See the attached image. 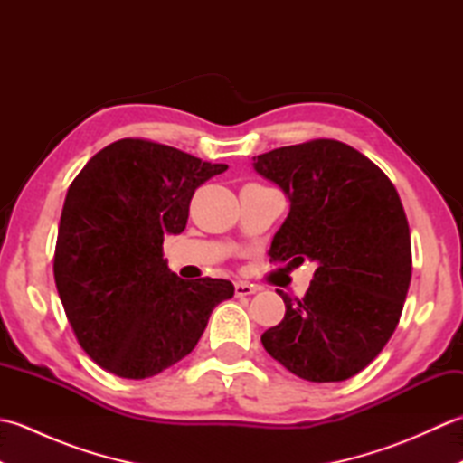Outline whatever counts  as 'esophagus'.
Returning <instances> with one entry per match:
<instances>
[{"mask_svg": "<svg viewBox=\"0 0 463 463\" xmlns=\"http://www.w3.org/2000/svg\"><path fill=\"white\" fill-rule=\"evenodd\" d=\"M254 292H259V287H254V284L242 282V280L234 284V294H237V297H250Z\"/></svg>", "mask_w": 463, "mask_h": 463, "instance_id": "esophagus-1", "label": "esophagus"}]
</instances>
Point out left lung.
Instances as JSON below:
<instances>
[{
	"mask_svg": "<svg viewBox=\"0 0 463 463\" xmlns=\"http://www.w3.org/2000/svg\"><path fill=\"white\" fill-rule=\"evenodd\" d=\"M252 166L290 203L270 259L317 262L302 300L279 290L287 312L262 346L298 378L348 380L386 346L410 288V226L396 186L332 139L280 146Z\"/></svg>",
	"mask_w": 463,
	"mask_h": 463,
	"instance_id": "left-lung-1",
	"label": "left lung"
}]
</instances>
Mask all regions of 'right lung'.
Instances as JSON below:
<instances>
[{"instance_id": "right-lung-1", "label": "right lung", "mask_w": 463, "mask_h": 463, "mask_svg": "<svg viewBox=\"0 0 463 463\" xmlns=\"http://www.w3.org/2000/svg\"><path fill=\"white\" fill-rule=\"evenodd\" d=\"M229 166L173 146L121 139L75 176L57 231L53 274L81 348L119 378L143 380L191 354L224 279L183 280L163 241L181 234L196 186Z\"/></svg>"}]
</instances>
